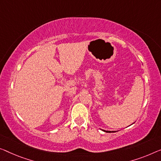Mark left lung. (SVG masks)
<instances>
[{"label":"left lung","instance_id":"8db88e82","mask_svg":"<svg viewBox=\"0 0 161 161\" xmlns=\"http://www.w3.org/2000/svg\"><path fill=\"white\" fill-rule=\"evenodd\" d=\"M103 130V129H102ZM103 131H105V132H107V133H111V132H116L115 131H105V130H103Z\"/></svg>","mask_w":161,"mask_h":161}]
</instances>
